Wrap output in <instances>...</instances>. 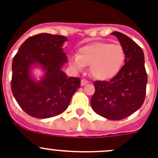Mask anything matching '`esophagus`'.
Returning a JSON list of instances; mask_svg holds the SVG:
<instances>
[{"mask_svg":"<svg viewBox=\"0 0 158 158\" xmlns=\"http://www.w3.org/2000/svg\"><path fill=\"white\" fill-rule=\"evenodd\" d=\"M87 83H88V81H87V80H86V79H83L81 80V86H84V85H86V84H87Z\"/></svg>","mask_w":158,"mask_h":158,"instance_id":"34e87169","label":"esophagus"}]
</instances>
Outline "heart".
Masks as SVG:
<instances>
[{"label":"heart","mask_w":158,"mask_h":158,"mask_svg":"<svg viewBox=\"0 0 158 158\" xmlns=\"http://www.w3.org/2000/svg\"><path fill=\"white\" fill-rule=\"evenodd\" d=\"M125 60L124 48L119 44L109 42H92L79 49L78 54L69 58V63L78 71L85 66L90 67V73L98 80H107L116 76Z\"/></svg>","instance_id":"heart-1"}]
</instances>
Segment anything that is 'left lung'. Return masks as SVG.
<instances>
[{"label":"left lung","instance_id":"left-lung-1","mask_svg":"<svg viewBox=\"0 0 158 158\" xmlns=\"http://www.w3.org/2000/svg\"><path fill=\"white\" fill-rule=\"evenodd\" d=\"M125 53L124 65L110 81L94 82L95 91L91 105L95 113L112 120H120L142 106L148 81L142 49L125 34L112 33Z\"/></svg>","mask_w":158,"mask_h":158}]
</instances>
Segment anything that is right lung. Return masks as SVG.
Wrapping results in <instances>:
<instances>
[{
    "mask_svg": "<svg viewBox=\"0 0 158 158\" xmlns=\"http://www.w3.org/2000/svg\"><path fill=\"white\" fill-rule=\"evenodd\" d=\"M63 35L42 33L30 37L20 46L12 63L11 90L24 112L39 119L63 113L80 87V79L68 77L62 68L67 63ZM34 67L44 72L39 81L31 74Z\"/></svg>",
    "mask_w": 158,
    "mask_h": 158,
    "instance_id": "obj_1",
    "label": "right lung"
}]
</instances>
